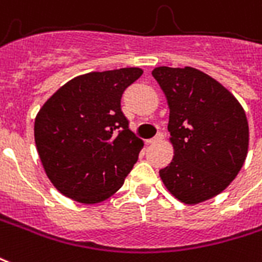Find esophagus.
I'll return each mask as SVG.
<instances>
[{"label":"esophagus","instance_id":"esophagus-1","mask_svg":"<svg viewBox=\"0 0 262 262\" xmlns=\"http://www.w3.org/2000/svg\"><path fill=\"white\" fill-rule=\"evenodd\" d=\"M164 139V136H162V133H158L156 137H152V139H150V140H147V143L148 144H156V143H158V141H161Z\"/></svg>","mask_w":262,"mask_h":262}]
</instances>
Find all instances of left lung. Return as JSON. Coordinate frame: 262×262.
<instances>
[{
	"mask_svg": "<svg viewBox=\"0 0 262 262\" xmlns=\"http://www.w3.org/2000/svg\"><path fill=\"white\" fill-rule=\"evenodd\" d=\"M152 76L169 106L173 158L160 170L170 194L189 205L218 195L232 183L249 151V122L240 102L195 68L158 67Z\"/></svg>",
	"mask_w": 262,
	"mask_h": 262,
	"instance_id": "1",
	"label": "left lung"
}]
</instances>
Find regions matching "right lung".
Returning a JSON list of instances; mask_svg holds the SVG:
<instances>
[{
    "mask_svg": "<svg viewBox=\"0 0 262 262\" xmlns=\"http://www.w3.org/2000/svg\"><path fill=\"white\" fill-rule=\"evenodd\" d=\"M140 68L73 77L40 108L34 141L42 168L59 193L96 204L119 190L143 148L121 110Z\"/></svg>",
    "mask_w": 262,
    "mask_h": 262,
    "instance_id": "add662e5",
    "label": "right lung"
}]
</instances>
